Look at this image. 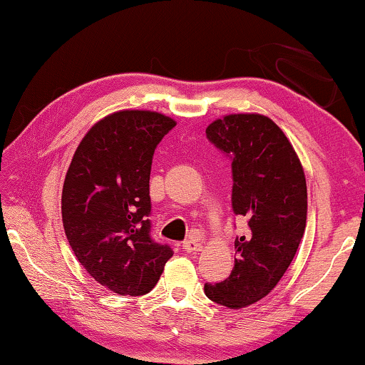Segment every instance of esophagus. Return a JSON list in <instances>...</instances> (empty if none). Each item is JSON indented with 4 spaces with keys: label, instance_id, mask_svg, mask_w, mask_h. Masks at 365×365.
<instances>
[{
    "label": "esophagus",
    "instance_id": "34e87169",
    "mask_svg": "<svg viewBox=\"0 0 365 365\" xmlns=\"http://www.w3.org/2000/svg\"><path fill=\"white\" fill-rule=\"evenodd\" d=\"M201 247H202V244H201V241H199L197 237H189L187 241L182 242V249H184V251H186V252L201 251Z\"/></svg>",
    "mask_w": 365,
    "mask_h": 365
}]
</instances>
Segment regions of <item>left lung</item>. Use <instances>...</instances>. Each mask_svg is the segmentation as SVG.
Returning a JSON list of instances; mask_svg holds the SVG:
<instances>
[{"mask_svg": "<svg viewBox=\"0 0 365 365\" xmlns=\"http://www.w3.org/2000/svg\"><path fill=\"white\" fill-rule=\"evenodd\" d=\"M206 136L231 159L232 211L246 217L247 231L234 241L231 276L206 282L204 292L229 309L246 307L276 287L296 256L307 219L306 176L286 134L261 114H229L209 124Z\"/></svg>", "mask_w": 365, "mask_h": 365, "instance_id": "8db88e82", "label": "left lung"}]
</instances>
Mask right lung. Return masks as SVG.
<instances>
[{
	"label": "right lung",
	"mask_w": 365,
	"mask_h": 365,
	"mask_svg": "<svg viewBox=\"0 0 365 365\" xmlns=\"http://www.w3.org/2000/svg\"><path fill=\"white\" fill-rule=\"evenodd\" d=\"M176 126L153 111H119L89 129L63 186L68 242L99 284L121 296H144L173 256L151 234L149 176L154 149Z\"/></svg>",
	"instance_id": "right-lung-1"
}]
</instances>
